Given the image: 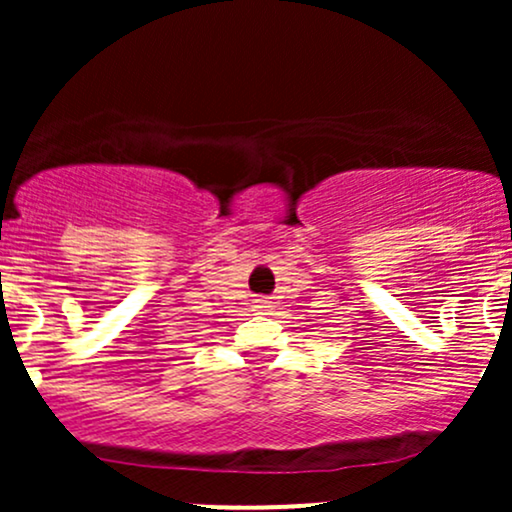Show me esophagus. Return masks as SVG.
<instances>
[{
	"instance_id": "obj_1",
	"label": "esophagus",
	"mask_w": 512,
	"mask_h": 512,
	"mask_svg": "<svg viewBox=\"0 0 512 512\" xmlns=\"http://www.w3.org/2000/svg\"><path fill=\"white\" fill-rule=\"evenodd\" d=\"M257 308H269V305L267 303H260V305H257Z\"/></svg>"
}]
</instances>
